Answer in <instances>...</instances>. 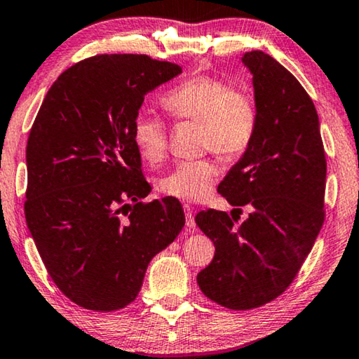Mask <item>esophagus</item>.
<instances>
[{
    "label": "esophagus",
    "instance_id": "34e87169",
    "mask_svg": "<svg viewBox=\"0 0 359 359\" xmlns=\"http://www.w3.org/2000/svg\"><path fill=\"white\" fill-rule=\"evenodd\" d=\"M184 210H185V217H187V228L188 229H194V228H196V223H194L193 209L188 204H184Z\"/></svg>",
    "mask_w": 359,
    "mask_h": 359
}]
</instances>
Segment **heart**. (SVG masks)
<instances>
[{
	"mask_svg": "<svg viewBox=\"0 0 359 359\" xmlns=\"http://www.w3.org/2000/svg\"><path fill=\"white\" fill-rule=\"evenodd\" d=\"M163 107L177 121L199 123V142L204 150L226 160L241 156L257 130V106L250 95L236 92L228 82L210 76H196L175 85L163 98ZM133 142L149 165L166 155L168 133L161 120L137 114L133 120ZM218 177L210 160L182 161L158 179V191L180 201H204Z\"/></svg>",
	"mask_w": 359,
	"mask_h": 359,
	"instance_id": "obj_1",
	"label": "heart"
}]
</instances>
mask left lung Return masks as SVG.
Here are the masks:
<instances>
[{"label": "left lung", "mask_w": 359, "mask_h": 359, "mask_svg": "<svg viewBox=\"0 0 359 359\" xmlns=\"http://www.w3.org/2000/svg\"><path fill=\"white\" fill-rule=\"evenodd\" d=\"M242 63L253 76L257 130L218 193L234 208L252 210L241 224L214 209L194 217L215 245L214 259L196 277L199 288L233 311L264 306L290 287L325 222L326 187L311 96L264 52H247Z\"/></svg>", "instance_id": "obj_1"}]
</instances>
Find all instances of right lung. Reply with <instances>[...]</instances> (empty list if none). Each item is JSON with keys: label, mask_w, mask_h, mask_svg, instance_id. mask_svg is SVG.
Masks as SVG:
<instances>
[{"label": "right lung", "mask_w": 359, "mask_h": 359, "mask_svg": "<svg viewBox=\"0 0 359 359\" xmlns=\"http://www.w3.org/2000/svg\"><path fill=\"white\" fill-rule=\"evenodd\" d=\"M180 72L133 53L82 60L53 82L29 131L28 229L60 291L88 311L135 301L185 224L175 199L141 201L151 187L133 142L145 95Z\"/></svg>", "instance_id": "obj_1"}]
</instances>
